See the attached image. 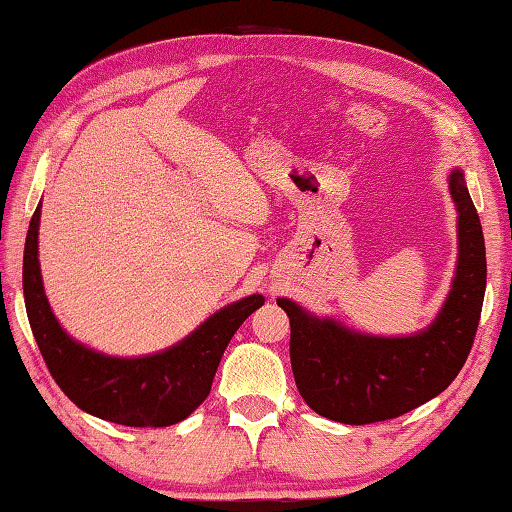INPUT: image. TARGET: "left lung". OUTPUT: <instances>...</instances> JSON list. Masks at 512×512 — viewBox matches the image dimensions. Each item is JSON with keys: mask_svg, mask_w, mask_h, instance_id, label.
Segmentation results:
<instances>
[{"mask_svg": "<svg viewBox=\"0 0 512 512\" xmlns=\"http://www.w3.org/2000/svg\"><path fill=\"white\" fill-rule=\"evenodd\" d=\"M459 259L442 313L413 337L359 335L277 299L290 319V366L304 402L333 422L364 426L408 413L450 386L466 364L482 315L486 246L462 170L450 175Z\"/></svg>", "mask_w": 512, "mask_h": 512, "instance_id": "left-lung-1", "label": "left lung"}]
</instances>
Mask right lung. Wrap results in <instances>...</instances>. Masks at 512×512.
Returning a JSON list of instances; mask_svg holds the SVG:
<instances>
[{
	"label": "right lung",
	"instance_id": "1",
	"mask_svg": "<svg viewBox=\"0 0 512 512\" xmlns=\"http://www.w3.org/2000/svg\"><path fill=\"white\" fill-rule=\"evenodd\" d=\"M39 215L42 204L26 235L24 299L30 330L57 386L75 406L106 422L139 428L182 422L208 397L228 342L264 297L250 295L222 308L164 353L137 359L95 353L73 342L48 306L37 259Z\"/></svg>",
	"mask_w": 512,
	"mask_h": 512
}]
</instances>
